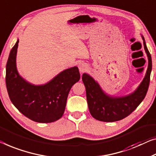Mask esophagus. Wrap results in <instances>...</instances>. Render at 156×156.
<instances>
[{"instance_id":"1","label":"esophagus","mask_w":156,"mask_h":156,"mask_svg":"<svg viewBox=\"0 0 156 156\" xmlns=\"http://www.w3.org/2000/svg\"><path fill=\"white\" fill-rule=\"evenodd\" d=\"M78 69L81 73H84L88 69V66L85 63H80L78 64Z\"/></svg>"}]
</instances>
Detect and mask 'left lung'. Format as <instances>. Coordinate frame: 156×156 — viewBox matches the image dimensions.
Returning <instances> with one entry per match:
<instances>
[{
  "label": "left lung",
  "mask_w": 156,
  "mask_h": 156,
  "mask_svg": "<svg viewBox=\"0 0 156 156\" xmlns=\"http://www.w3.org/2000/svg\"><path fill=\"white\" fill-rule=\"evenodd\" d=\"M141 38L148 57V69L142 82L131 94L122 97L110 96L104 92L99 83L89 74H83L82 80L86 89L88 108L90 114L96 120L103 122H115L122 120L133 112L146 97L150 83L152 60L144 38L143 36Z\"/></svg>",
  "instance_id": "obj_1"
}]
</instances>
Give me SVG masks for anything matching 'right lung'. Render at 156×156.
<instances>
[{
    "label": "right lung",
    "mask_w": 156,
    "mask_h": 156,
    "mask_svg": "<svg viewBox=\"0 0 156 156\" xmlns=\"http://www.w3.org/2000/svg\"><path fill=\"white\" fill-rule=\"evenodd\" d=\"M19 39L12 48L6 65L5 83L12 103L23 115L37 122H52L63 115L69 91L80 76L77 66L67 69L44 85L25 80L17 69Z\"/></svg>",
    "instance_id": "right-lung-1"
}]
</instances>
